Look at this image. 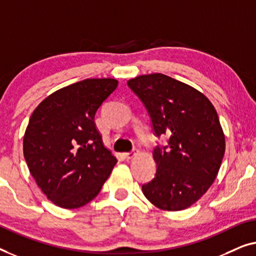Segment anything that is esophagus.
Wrapping results in <instances>:
<instances>
[{"instance_id":"34e87169","label":"esophagus","mask_w":256,"mask_h":256,"mask_svg":"<svg viewBox=\"0 0 256 256\" xmlns=\"http://www.w3.org/2000/svg\"><path fill=\"white\" fill-rule=\"evenodd\" d=\"M138 152V150H133L132 152H128V153H123V156H124V159L125 160H130V159H132L133 156H136V153Z\"/></svg>"}]
</instances>
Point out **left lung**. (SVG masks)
I'll list each match as a JSON object with an SVG mask.
<instances>
[{"mask_svg": "<svg viewBox=\"0 0 256 256\" xmlns=\"http://www.w3.org/2000/svg\"><path fill=\"white\" fill-rule=\"evenodd\" d=\"M146 108L156 136V172L142 184L144 195L156 206L180 211L198 200L220 168L225 136L217 111L203 94L164 74L142 75L128 82Z\"/></svg>", "mask_w": 256, "mask_h": 256, "instance_id": "1", "label": "left lung"}]
</instances>
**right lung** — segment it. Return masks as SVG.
<instances>
[{
    "instance_id": "add662e5",
    "label": "right lung",
    "mask_w": 256,
    "mask_h": 256,
    "mask_svg": "<svg viewBox=\"0 0 256 256\" xmlns=\"http://www.w3.org/2000/svg\"><path fill=\"white\" fill-rule=\"evenodd\" d=\"M117 84L114 78H86L67 86L46 97L28 120L25 161L39 188L58 206L89 203L117 162L94 122Z\"/></svg>"
}]
</instances>
